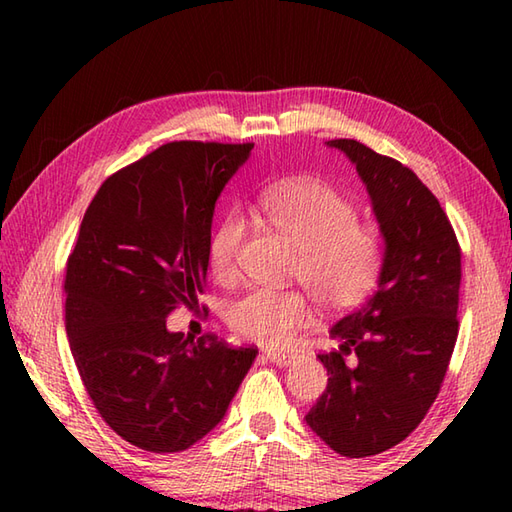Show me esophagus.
Returning a JSON list of instances; mask_svg holds the SVG:
<instances>
[{"mask_svg":"<svg viewBox=\"0 0 512 512\" xmlns=\"http://www.w3.org/2000/svg\"><path fill=\"white\" fill-rule=\"evenodd\" d=\"M264 356L277 365H290L295 361V352H286V350H264Z\"/></svg>","mask_w":512,"mask_h":512,"instance_id":"34e87169","label":"esophagus"}]
</instances>
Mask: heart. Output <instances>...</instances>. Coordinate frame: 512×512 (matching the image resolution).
Wrapping results in <instances>:
<instances>
[{"instance_id": "heart-1", "label": "heart", "mask_w": 512, "mask_h": 512, "mask_svg": "<svg viewBox=\"0 0 512 512\" xmlns=\"http://www.w3.org/2000/svg\"><path fill=\"white\" fill-rule=\"evenodd\" d=\"M259 209L297 246L292 275L323 308L350 310L372 292L385 257V239L372 222L356 220V206L319 180H292L268 189ZM244 217L228 213L211 235L209 268L228 284L237 275V250ZM226 323L248 341L284 345L310 321L301 290L250 288L226 306Z\"/></svg>"}]
</instances>
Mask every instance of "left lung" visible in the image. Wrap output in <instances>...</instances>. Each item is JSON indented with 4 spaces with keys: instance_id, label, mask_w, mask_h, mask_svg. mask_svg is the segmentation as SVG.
Returning <instances> with one entry per match:
<instances>
[{
    "instance_id": "obj_1",
    "label": "left lung",
    "mask_w": 512,
    "mask_h": 512,
    "mask_svg": "<svg viewBox=\"0 0 512 512\" xmlns=\"http://www.w3.org/2000/svg\"><path fill=\"white\" fill-rule=\"evenodd\" d=\"M365 182L385 237L378 290L332 325L328 387L306 422L345 458L405 440L427 416L458 341L462 250L447 213L402 162L352 138L328 140Z\"/></svg>"
}]
</instances>
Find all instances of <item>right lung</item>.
I'll list each match as a JSON object with an SVG mask.
<instances>
[{"instance_id": "add662e5", "label": "right lung", "mask_w": 512, "mask_h": 512, "mask_svg": "<svg viewBox=\"0 0 512 512\" xmlns=\"http://www.w3.org/2000/svg\"><path fill=\"white\" fill-rule=\"evenodd\" d=\"M253 143L176 140L96 191L65 266V330L85 391L134 447L178 453L224 418L257 347L167 330L198 308L215 202ZM204 310V306H202Z\"/></svg>"}]
</instances>
